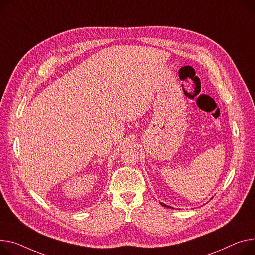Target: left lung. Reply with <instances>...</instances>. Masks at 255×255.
<instances>
[{
    "label": "left lung",
    "mask_w": 255,
    "mask_h": 255,
    "mask_svg": "<svg viewBox=\"0 0 255 255\" xmlns=\"http://www.w3.org/2000/svg\"><path fill=\"white\" fill-rule=\"evenodd\" d=\"M161 205H162V206H164V207H167V208H172V209H173V207H170V206H167L166 204H163V203H161Z\"/></svg>",
    "instance_id": "8db88e82"
}]
</instances>
